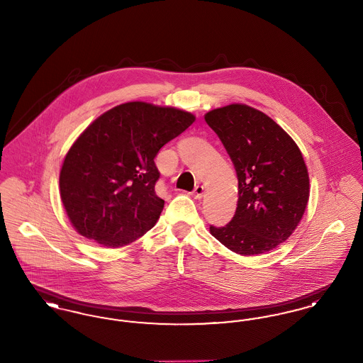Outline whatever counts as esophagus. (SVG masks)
<instances>
[{
	"label": "esophagus",
	"instance_id": "1",
	"mask_svg": "<svg viewBox=\"0 0 363 363\" xmlns=\"http://www.w3.org/2000/svg\"><path fill=\"white\" fill-rule=\"evenodd\" d=\"M190 194H191V197H193V199L200 200V199L203 197V194H204V186H203V185H197Z\"/></svg>",
	"mask_w": 363,
	"mask_h": 363
}]
</instances>
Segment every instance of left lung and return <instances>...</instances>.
Masks as SVG:
<instances>
[{
  "label": "left lung",
  "instance_id": "1",
  "mask_svg": "<svg viewBox=\"0 0 363 363\" xmlns=\"http://www.w3.org/2000/svg\"><path fill=\"white\" fill-rule=\"evenodd\" d=\"M206 121L219 136L238 177V204L211 234L242 256L262 255L286 241L309 200V174L298 145L277 122L246 104L211 110Z\"/></svg>",
  "mask_w": 363,
  "mask_h": 363
}]
</instances>
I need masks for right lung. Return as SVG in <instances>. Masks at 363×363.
Returning a JSON list of instances; mask_svg holds the SVG:
<instances>
[{
    "label": "right lung",
    "mask_w": 363,
    "mask_h": 363,
    "mask_svg": "<svg viewBox=\"0 0 363 363\" xmlns=\"http://www.w3.org/2000/svg\"><path fill=\"white\" fill-rule=\"evenodd\" d=\"M188 111L145 102L116 106L73 143L60 173L61 200L76 231L107 247L136 241L155 225V156L194 122Z\"/></svg>",
    "instance_id": "add662e5"
}]
</instances>
